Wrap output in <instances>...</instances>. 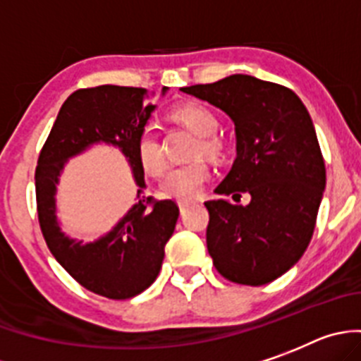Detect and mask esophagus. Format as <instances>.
<instances>
[{
  "mask_svg": "<svg viewBox=\"0 0 361 361\" xmlns=\"http://www.w3.org/2000/svg\"><path fill=\"white\" fill-rule=\"evenodd\" d=\"M178 204H180V210H181V212H183V210L187 209V207H190V204H192V201H190V200H181V201H178Z\"/></svg>",
  "mask_w": 361,
  "mask_h": 361,
  "instance_id": "esophagus-1",
  "label": "esophagus"
}]
</instances>
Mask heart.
Returning <instances> with one entry per match:
<instances>
[{"label": "heart", "mask_w": 361, "mask_h": 361, "mask_svg": "<svg viewBox=\"0 0 361 361\" xmlns=\"http://www.w3.org/2000/svg\"><path fill=\"white\" fill-rule=\"evenodd\" d=\"M173 115L190 131L201 136L194 149V154H204L210 158L223 157V142L216 136V131L219 129V118L214 115L212 109L200 102H187L178 106ZM136 157H138L142 169L151 176L158 178L165 173L167 158H165L160 136L152 126L144 128L138 135ZM209 178V165L204 160L197 158V160L171 169L161 180L160 190L164 196L174 197V200H192V197L200 196Z\"/></svg>", "instance_id": "1"}]
</instances>
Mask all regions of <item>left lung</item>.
<instances>
[{"instance_id":"left-lung-1","label":"left lung","mask_w":361,"mask_h":361,"mask_svg":"<svg viewBox=\"0 0 361 361\" xmlns=\"http://www.w3.org/2000/svg\"><path fill=\"white\" fill-rule=\"evenodd\" d=\"M181 92L225 111L235 126L230 173L207 201V248L221 275L262 286L284 275L313 237L326 165L306 106L291 90L252 75H230ZM248 192V205L226 200Z\"/></svg>"}]
</instances>
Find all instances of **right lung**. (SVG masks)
Wrapping results in <instances>:
<instances>
[{
	"mask_svg": "<svg viewBox=\"0 0 361 361\" xmlns=\"http://www.w3.org/2000/svg\"><path fill=\"white\" fill-rule=\"evenodd\" d=\"M165 93L164 86L161 95ZM149 99L144 87L104 84L77 90L63 104L35 169L39 225L51 255L86 290L113 300L135 297L157 281L165 245L180 216L173 200L142 196L145 180L136 140L157 109ZM97 143L113 145L125 154L139 187V201L108 234L82 243L60 228L54 194L69 158Z\"/></svg>",
	"mask_w": 361,
	"mask_h": 361,
	"instance_id": "add662e5",
	"label": "right lung"
}]
</instances>
